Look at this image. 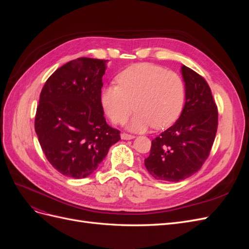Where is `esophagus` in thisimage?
<instances>
[{
  "label": "esophagus",
  "instance_id": "obj_1",
  "mask_svg": "<svg viewBox=\"0 0 249 249\" xmlns=\"http://www.w3.org/2000/svg\"><path fill=\"white\" fill-rule=\"evenodd\" d=\"M120 137H122V139H124V140H131V139L135 138L134 135H130V134H126V133H122Z\"/></svg>",
  "mask_w": 249,
  "mask_h": 249
}]
</instances>
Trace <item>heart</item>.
<instances>
[{
  "mask_svg": "<svg viewBox=\"0 0 249 249\" xmlns=\"http://www.w3.org/2000/svg\"><path fill=\"white\" fill-rule=\"evenodd\" d=\"M118 86L103 89L101 102L113 123L124 124L137 110L127 127L142 132L153 125L164 129L176 122L184 107V82L175 71L150 63L127 67L116 77Z\"/></svg>",
  "mask_w": 249,
  "mask_h": 249,
  "instance_id": "1",
  "label": "heart"
}]
</instances>
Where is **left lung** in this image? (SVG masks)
Instances as JSON below:
<instances>
[{"label": "left lung", "mask_w": 249, "mask_h": 249, "mask_svg": "<svg viewBox=\"0 0 249 249\" xmlns=\"http://www.w3.org/2000/svg\"><path fill=\"white\" fill-rule=\"evenodd\" d=\"M185 106L176 124L152 141L144 160L156 179L178 182L197 172L207 160L215 140L218 111L206 80L185 65Z\"/></svg>", "instance_id": "obj_1"}]
</instances>
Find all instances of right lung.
<instances>
[{
  "mask_svg": "<svg viewBox=\"0 0 249 249\" xmlns=\"http://www.w3.org/2000/svg\"><path fill=\"white\" fill-rule=\"evenodd\" d=\"M107 62L74 59L59 67L41 90L35 132L48 161L63 176H90L120 139V132L107 124L101 102Z\"/></svg>",
  "mask_w": 249,
  "mask_h": 249,
  "instance_id": "1",
  "label": "right lung"
}]
</instances>
